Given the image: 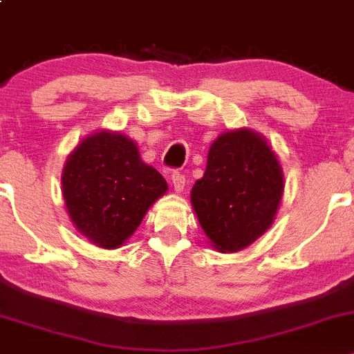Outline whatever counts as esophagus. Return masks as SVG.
I'll list each match as a JSON object with an SVG mask.
<instances>
[{
  "label": "esophagus",
  "mask_w": 354,
  "mask_h": 354,
  "mask_svg": "<svg viewBox=\"0 0 354 354\" xmlns=\"http://www.w3.org/2000/svg\"><path fill=\"white\" fill-rule=\"evenodd\" d=\"M171 185H173L174 192L176 194H180V192H183L185 188V176L181 173H173L171 174Z\"/></svg>",
  "instance_id": "34e87169"
}]
</instances>
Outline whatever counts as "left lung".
Segmentation results:
<instances>
[{
  "instance_id": "left-lung-1",
  "label": "left lung",
  "mask_w": 354,
  "mask_h": 354,
  "mask_svg": "<svg viewBox=\"0 0 354 354\" xmlns=\"http://www.w3.org/2000/svg\"><path fill=\"white\" fill-rule=\"evenodd\" d=\"M283 192V169L266 138L240 128L210 145L190 198L210 245L226 253L240 252L272 226Z\"/></svg>"
}]
</instances>
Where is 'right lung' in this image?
<instances>
[{"label": "right lung", "mask_w": 354, "mask_h": 354, "mask_svg": "<svg viewBox=\"0 0 354 354\" xmlns=\"http://www.w3.org/2000/svg\"><path fill=\"white\" fill-rule=\"evenodd\" d=\"M62 192L75 227L94 245L113 250L135 233L167 183L140 159L133 140L102 130L68 156Z\"/></svg>", "instance_id": "add662e5"}]
</instances>
